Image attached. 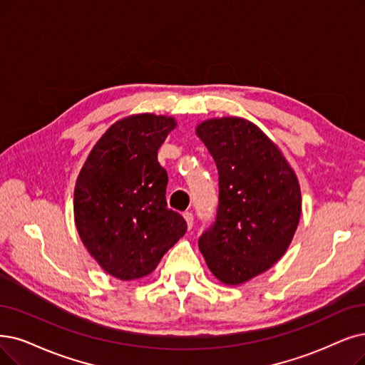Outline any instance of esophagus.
Returning <instances> with one entry per match:
<instances>
[{
	"label": "esophagus",
	"instance_id": "1",
	"mask_svg": "<svg viewBox=\"0 0 365 365\" xmlns=\"http://www.w3.org/2000/svg\"><path fill=\"white\" fill-rule=\"evenodd\" d=\"M182 217H184V220H185V223H187V227L192 229V227H193V214L187 211V212L182 214Z\"/></svg>",
	"mask_w": 365,
	"mask_h": 365
}]
</instances>
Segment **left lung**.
<instances>
[{
    "label": "left lung",
    "mask_w": 365,
    "mask_h": 365,
    "mask_svg": "<svg viewBox=\"0 0 365 365\" xmlns=\"http://www.w3.org/2000/svg\"><path fill=\"white\" fill-rule=\"evenodd\" d=\"M196 133L214 158L220 188L215 222L199 250L218 280L237 286L286 253L301 217L299 182L279 147L250 121L212 118Z\"/></svg>",
    "instance_id": "8db88e82"
}]
</instances>
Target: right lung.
Returning <instances> with one entry per match:
<instances>
[{
	"label": "right lung",
	"instance_id": "1",
	"mask_svg": "<svg viewBox=\"0 0 365 365\" xmlns=\"http://www.w3.org/2000/svg\"><path fill=\"white\" fill-rule=\"evenodd\" d=\"M177 121L139 113L116 121L94 145L75 187V223L86 250L108 274H151L187 230L168 208V172L157 151Z\"/></svg>",
	"mask_w": 365,
	"mask_h": 365
}]
</instances>
